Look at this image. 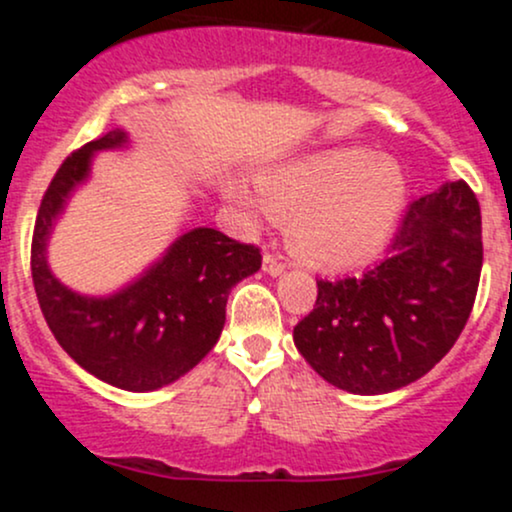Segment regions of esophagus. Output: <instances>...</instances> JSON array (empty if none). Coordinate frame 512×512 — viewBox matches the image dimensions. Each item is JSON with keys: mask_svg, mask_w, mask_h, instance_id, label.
Returning a JSON list of instances; mask_svg holds the SVG:
<instances>
[{"mask_svg": "<svg viewBox=\"0 0 512 512\" xmlns=\"http://www.w3.org/2000/svg\"><path fill=\"white\" fill-rule=\"evenodd\" d=\"M262 269L269 276H279L286 269V264L281 262L276 255H272V252H267V255H264V260H262Z\"/></svg>", "mask_w": 512, "mask_h": 512, "instance_id": "1", "label": "esophagus"}]
</instances>
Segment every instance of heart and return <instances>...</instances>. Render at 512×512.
Masks as SVG:
<instances>
[{"label": "heart", "instance_id": "1", "mask_svg": "<svg viewBox=\"0 0 512 512\" xmlns=\"http://www.w3.org/2000/svg\"><path fill=\"white\" fill-rule=\"evenodd\" d=\"M257 185L262 199L238 180L223 185V197L250 221L289 219L293 252L320 267H351L378 255L407 202L402 168L358 146L269 168Z\"/></svg>", "mask_w": 512, "mask_h": 512}]
</instances>
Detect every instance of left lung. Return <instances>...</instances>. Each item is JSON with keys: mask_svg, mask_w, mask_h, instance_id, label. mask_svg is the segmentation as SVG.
I'll list each match as a JSON object with an SVG mask.
<instances>
[{"mask_svg": "<svg viewBox=\"0 0 512 512\" xmlns=\"http://www.w3.org/2000/svg\"><path fill=\"white\" fill-rule=\"evenodd\" d=\"M481 209L464 180L409 204L383 262L317 281L293 342L317 375L354 395H383L426 375L452 349L479 289Z\"/></svg>", "mask_w": 512, "mask_h": 512, "instance_id": "left-lung-1", "label": "left lung"}]
</instances>
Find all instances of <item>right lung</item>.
Listing matches in <instances>:
<instances>
[{
  "label": "right lung",
  "mask_w": 512,
  "mask_h": 512,
  "mask_svg": "<svg viewBox=\"0 0 512 512\" xmlns=\"http://www.w3.org/2000/svg\"><path fill=\"white\" fill-rule=\"evenodd\" d=\"M127 144L125 129H110L67 156L40 202L31 272L40 310L62 349L103 383L151 392L175 383L214 349L228 293L262 267V255L216 228H192L117 293L81 296L67 289L48 267L52 226L91 173L93 154Z\"/></svg>",
  "instance_id": "add662e5"
}]
</instances>
